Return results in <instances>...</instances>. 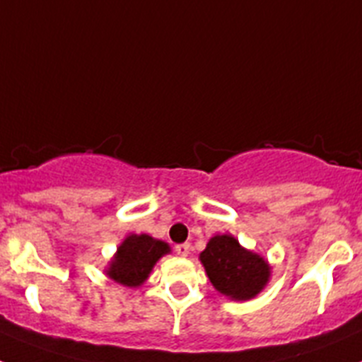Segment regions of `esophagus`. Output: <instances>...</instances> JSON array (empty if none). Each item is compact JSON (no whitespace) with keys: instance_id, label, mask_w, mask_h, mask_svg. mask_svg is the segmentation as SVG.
<instances>
[{"instance_id":"obj_1","label":"esophagus","mask_w":362,"mask_h":362,"mask_svg":"<svg viewBox=\"0 0 362 362\" xmlns=\"http://www.w3.org/2000/svg\"><path fill=\"white\" fill-rule=\"evenodd\" d=\"M192 246L188 245V243H183V245H177L175 246V254L181 255V257H187L188 254H190Z\"/></svg>"}]
</instances>
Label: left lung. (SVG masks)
I'll return each instance as SVG.
<instances>
[{"instance_id":"obj_1","label":"left lung","mask_w":362,"mask_h":362,"mask_svg":"<svg viewBox=\"0 0 362 362\" xmlns=\"http://www.w3.org/2000/svg\"><path fill=\"white\" fill-rule=\"evenodd\" d=\"M210 283L232 300H250L263 292L272 267L263 255L248 250L230 233H217L199 254Z\"/></svg>"}]
</instances>
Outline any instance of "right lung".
<instances>
[{"mask_svg": "<svg viewBox=\"0 0 362 362\" xmlns=\"http://www.w3.org/2000/svg\"><path fill=\"white\" fill-rule=\"evenodd\" d=\"M166 254H170L168 243L148 233H130L117 246L105 274L123 286L137 288L148 279L156 263Z\"/></svg>", "mask_w": 362, "mask_h": 362, "instance_id": "1", "label": "right lung"}]
</instances>
